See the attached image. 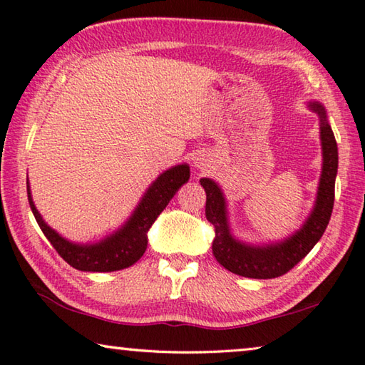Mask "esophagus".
<instances>
[{
	"label": "esophagus",
	"instance_id": "1",
	"mask_svg": "<svg viewBox=\"0 0 365 365\" xmlns=\"http://www.w3.org/2000/svg\"><path fill=\"white\" fill-rule=\"evenodd\" d=\"M214 163L209 153H200L195 158V168L200 170H207L210 168V164Z\"/></svg>",
	"mask_w": 365,
	"mask_h": 365
}]
</instances>
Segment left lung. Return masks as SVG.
<instances>
[{"instance_id": "obj_1", "label": "left lung", "mask_w": 365, "mask_h": 365, "mask_svg": "<svg viewBox=\"0 0 365 365\" xmlns=\"http://www.w3.org/2000/svg\"><path fill=\"white\" fill-rule=\"evenodd\" d=\"M307 107L319 116L322 169L313 210L302 228L297 230L294 235L282 241L268 244H247L236 240L230 228L227 200L222 188L210 178L200 180L205 190V217L215 228L212 252L217 262L231 273L252 279H273L286 274L309 254L327 228L335 200L339 148L324 105L313 101L308 102Z\"/></svg>"}]
</instances>
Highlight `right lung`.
I'll use <instances>...</instances> for the list:
<instances>
[{"mask_svg": "<svg viewBox=\"0 0 365 365\" xmlns=\"http://www.w3.org/2000/svg\"><path fill=\"white\" fill-rule=\"evenodd\" d=\"M188 164H178L164 170L145 191L129 220L121 228H118L115 233L105 236L102 241L94 244H78L65 240L43 220L41 214L33 202L29 180H26V193H29L30 207L39 228L48 237L52 247L58 252V255L70 267L79 271H92V273H110V271L132 267L137 260H140V257L147 250V233L150 227L174 197L178 188L188 182Z\"/></svg>", "mask_w": 365, "mask_h": 365, "instance_id": "1", "label": "right lung"}]
</instances>
